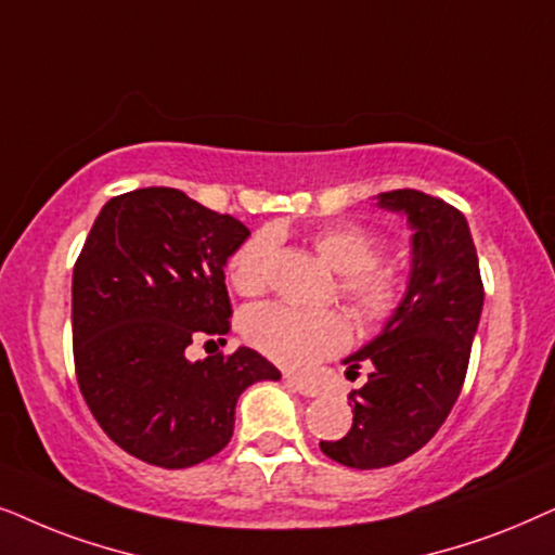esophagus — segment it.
I'll list each match as a JSON object with an SVG mask.
<instances>
[{"mask_svg": "<svg viewBox=\"0 0 555 555\" xmlns=\"http://www.w3.org/2000/svg\"><path fill=\"white\" fill-rule=\"evenodd\" d=\"M286 386H289L292 390H297V393H301V396H307V398L320 396V388H317L314 383H307V380L292 378V375H286Z\"/></svg>", "mask_w": 555, "mask_h": 555, "instance_id": "34e87169", "label": "esophagus"}]
</instances>
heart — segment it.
<instances>
[{
  "mask_svg": "<svg viewBox=\"0 0 555 555\" xmlns=\"http://www.w3.org/2000/svg\"><path fill=\"white\" fill-rule=\"evenodd\" d=\"M317 254L339 276V294L365 327H380L393 320L405 299V276L393 266L378 263L380 241L352 223L324 225L312 233ZM273 254V235L256 233L228 261V279L235 292L256 297L266 289V269ZM243 337L273 363L305 371L324 358L345 350L350 322L337 309L309 312L282 301L258 305L243 314Z\"/></svg>",
  "mask_w": 555,
  "mask_h": 555,
  "instance_id": "heart-1",
  "label": "heart"
}]
</instances>
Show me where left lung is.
Masks as SVG:
<instances>
[{"label": "left lung", "instance_id": "8db88e82", "mask_svg": "<svg viewBox=\"0 0 555 555\" xmlns=\"http://www.w3.org/2000/svg\"><path fill=\"white\" fill-rule=\"evenodd\" d=\"M375 205L413 231L411 273L393 320L343 360L347 373L371 371L350 393V431L320 449L354 469L390 467L439 431L460 398L485 305L477 248L460 210L418 190L380 192Z\"/></svg>", "mask_w": 555, "mask_h": 555}]
</instances>
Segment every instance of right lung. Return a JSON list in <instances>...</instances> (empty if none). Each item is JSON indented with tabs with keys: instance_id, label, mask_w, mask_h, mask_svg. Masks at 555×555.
Returning <instances> with one entry per match:
<instances>
[{
	"instance_id": "1",
	"label": "right lung",
	"mask_w": 555,
	"mask_h": 555,
	"mask_svg": "<svg viewBox=\"0 0 555 555\" xmlns=\"http://www.w3.org/2000/svg\"><path fill=\"white\" fill-rule=\"evenodd\" d=\"M250 231L175 188L111 197L73 269V358L80 393L124 452L154 467L210 460L233 437L235 403L282 373L250 347L184 358L225 335V263Z\"/></svg>"
}]
</instances>
